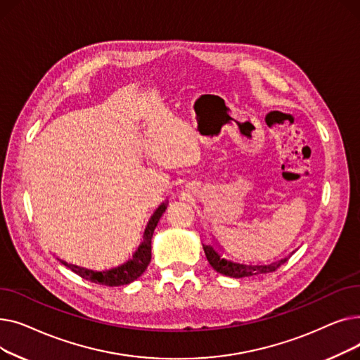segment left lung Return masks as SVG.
Wrapping results in <instances>:
<instances>
[{
	"instance_id": "obj_1",
	"label": "left lung",
	"mask_w": 360,
	"mask_h": 360,
	"mask_svg": "<svg viewBox=\"0 0 360 360\" xmlns=\"http://www.w3.org/2000/svg\"><path fill=\"white\" fill-rule=\"evenodd\" d=\"M204 252L207 259H209L210 266L220 274L223 276H229V277H235V278H240V277H250V276H257V274H264V273H273L276 271L280 266H283L289 258H283L277 262L270 264V266H248V264H239V262H233L229 259L221 258L212 245H202Z\"/></svg>"
}]
</instances>
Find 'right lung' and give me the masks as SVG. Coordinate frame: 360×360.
I'll use <instances>...</instances> for the list:
<instances>
[{"mask_svg":"<svg viewBox=\"0 0 360 360\" xmlns=\"http://www.w3.org/2000/svg\"><path fill=\"white\" fill-rule=\"evenodd\" d=\"M165 209H166V204L163 202L156 210L153 217L150 219V221L147 224V229L144 232V240L140 245L139 251L134 254V258L127 261L125 264H122V266H120L117 269H112L108 271H94V270H87L84 267L74 266V264H68L64 259H60V261L75 274H79L80 277L91 281V283H96V285H103V286L128 285V283L137 280L148 267L150 259H151V238H153V232L156 229L158 221H159L160 216L163 214Z\"/></svg>","mask_w":360,"mask_h":360,"instance_id":"add662e5","label":"right lung"}]
</instances>
